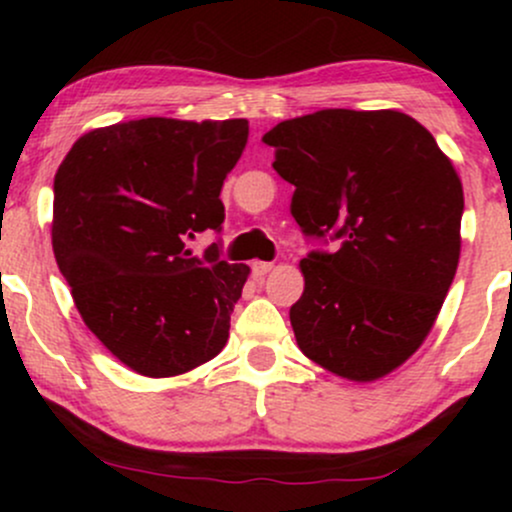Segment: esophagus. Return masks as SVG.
Returning <instances> with one entry per match:
<instances>
[{"label": "esophagus", "instance_id": "34e87169", "mask_svg": "<svg viewBox=\"0 0 512 512\" xmlns=\"http://www.w3.org/2000/svg\"><path fill=\"white\" fill-rule=\"evenodd\" d=\"M274 269V262H255L252 264V274L257 276V279H262V276H267L269 272Z\"/></svg>", "mask_w": 512, "mask_h": 512}]
</instances>
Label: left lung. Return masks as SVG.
Listing matches in <instances>:
<instances>
[{
    "instance_id": "left-lung-1",
    "label": "left lung",
    "mask_w": 512,
    "mask_h": 512,
    "mask_svg": "<svg viewBox=\"0 0 512 512\" xmlns=\"http://www.w3.org/2000/svg\"><path fill=\"white\" fill-rule=\"evenodd\" d=\"M262 142L296 187L305 236L339 240L301 260L305 289L289 313L298 349L354 383L383 378L424 344L455 279L460 175L399 110H317Z\"/></svg>"
}]
</instances>
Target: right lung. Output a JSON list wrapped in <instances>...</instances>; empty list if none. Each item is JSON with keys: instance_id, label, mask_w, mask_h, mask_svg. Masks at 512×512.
<instances>
[{"instance_id": "add662e5", "label": "right lung", "mask_w": 512, "mask_h": 512, "mask_svg": "<svg viewBox=\"0 0 512 512\" xmlns=\"http://www.w3.org/2000/svg\"><path fill=\"white\" fill-rule=\"evenodd\" d=\"M248 120L144 117L86 132L55 175L52 250L86 327L134 373L170 378L226 346L248 264L187 248L221 231Z\"/></svg>"}]
</instances>
